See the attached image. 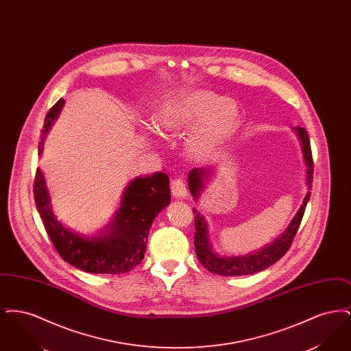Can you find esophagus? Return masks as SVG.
<instances>
[{"label": "esophagus", "instance_id": "34e87169", "mask_svg": "<svg viewBox=\"0 0 351 351\" xmlns=\"http://www.w3.org/2000/svg\"><path fill=\"white\" fill-rule=\"evenodd\" d=\"M171 193L176 199H184L188 195V188L182 179H176L171 184Z\"/></svg>", "mask_w": 351, "mask_h": 351}]
</instances>
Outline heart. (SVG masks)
<instances>
[{"instance_id": "b5f03b06", "label": "heart", "mask_w": 351, "mask_h": 351, "mask_svg": "<svg viewBox=\"0 0 351 351\" xmlns=\"http://www.w3.org/2000/svg\"><path fill=\"white\" fill-rule=\"evenodd\" d=\"M241 121L238 105L213 90H183L163 101L155 113V128L167 136L193 129L184 142L185 155L205 162L233 136Z\"/></svg>"}]
</instances>
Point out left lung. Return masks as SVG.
Returning <instances> with one entry per match:
<instances>
[{"label": "left lung", "mask_w": 351, "mask_h": 351, "mask_svg": "<svg viewBox=\"0 0 351 351\" xmlns=\"http://www.w3.org/2000/svg\"><path fill=\"white\" fill-rule=\"evenodd\" d=\"M295 132L300 139L304 160H305V165H306V184H308V189L311 191L312 182H313V158H312L309 136H308L306 130L304 128H300V126H296ZM210 171L212 169H209V168H206V169L193 168V169L189 171L188 185H189V191H191L193 199L199 197V193H200L202 185H204V180L208 179V176H210ZM309 191H308V193L305 195V197L302 200L299 212L291 221L287 230L280 237H278L272 243L265 246L262 250H259L258 252H252L249 255H243V256H219V255H217L212 249V245L209 242L208 225H206L205 219L202 218V216L196 209H193V215H195V250H196L199 262L208 271H210L212 274H217L221 276L251 275V274L259 272L265 268L272 266L274 263H276L283 256L287 251L289 250V247L292 245V241H293L295 235L299 230V226H300L301 219L304 216L306 204L311 199V192Z\"/></svg>", "instance_id": "8db88e82"}]
</instances>
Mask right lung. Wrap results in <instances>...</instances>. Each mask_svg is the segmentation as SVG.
Segmentation results:
<instances>
[{
  "mask_svg": "<svg viewBox=\"0 0 351 351\" xmlns=\"http://www.w3.org/2000/svg\"><path fill=\"white\" fill-rule=\"evenodd\" d=\"M64 100L60 99L47 113L43 135L59 116ZM43 150V139L38 155ZM169 178L163 172L136 178L123 192L121 206L109 223L108 233L85 238L73 233L55 217L45 176L35 172L34 200L45 229L59 255L73 267L89 274H126L145 258L151 223L171 201Z\"/></svg>",
  "mask_w": 351,
  "mask_h": 351,
  "instance_id": "obj_1",
  "label": "right lung"
}]
</instances>
